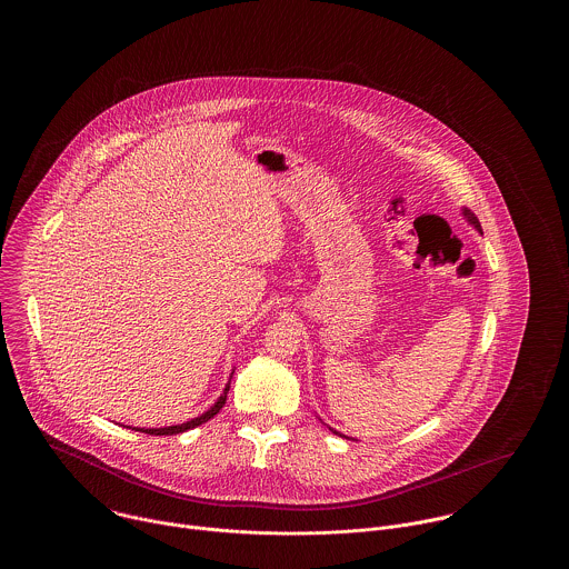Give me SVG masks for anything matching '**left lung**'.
<instances>
[{
    "instance_id": "1",
    "label": "left lung",
    "mask_w": 569,
    "mask_h": 569,
    "mask_svg": "<svg viewBox=\"0 0 569 569\" xmlns=\"http://www.w3.org/2000/svg\"><path fill=\"white\" fill-rule=\"evenodd\" d=\"M462 216H465V219H467V221H469V223H471V226H473V228H476V230L482 234V226H480L478 217L473 216L469 209H462ZM330 431H332V429H330ZM332 433L339 435L337 431H332ZM341 437H343V435H341Z\"/></svg>"
}]
</instances>
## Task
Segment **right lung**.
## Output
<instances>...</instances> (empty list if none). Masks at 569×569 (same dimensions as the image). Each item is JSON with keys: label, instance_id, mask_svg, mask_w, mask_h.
Wrapping results in <instances>:
<instances>
[{"label": "right lung", "instance_id": "right-lung-1", "mask_svg": "<svg viewBox=\"0 0 569 569\" xmlns=\"http://www.w3.org/2000/svg\"><path fill=\"white\" fill-rule=\"evenodd\" d=\"M228 390H230V383L223 388V392H221V397L217 399L216 406L211 407L209 411H204L202 416H198V418H193L190 422H183V425H174V427H163V429H134V431H142V433L147 435H177V433H186V431H190V429H196V427H200L202 422H207V420H211L213 416H216L217 411L223 407L226 403V397H228Z\"/></svg>", "mask_w": 569, "mask_h": 569}]
</instances>
